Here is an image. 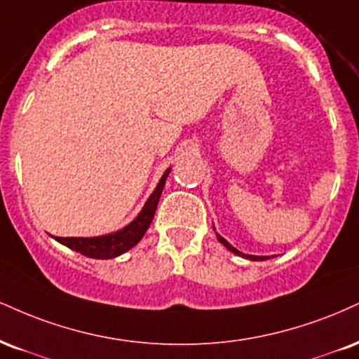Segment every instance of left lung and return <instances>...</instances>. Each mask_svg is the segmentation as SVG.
<instances>
[{"label": "left lung", "mask_w": 359, "mask_h": 359, "mask_svg": "<svg viewBox=\"0 0 359 359\" xmlns=\"http://www.w3.org/2000/svg\"><path fill=\"white\" fill-rule=\"evenodd\" d=\"M214 227V226H212ZM215 236H217V239H219V243H221L222 245H226V248L231 250V252H234L236 256H241V257H245V259H249V261H266V259H269V256H252V254H244V252H241V250H237L234 245H231L227 243L226 239H224V237L221 236V234H217V232H215ZM274 257V256H273Z\"/></svg>", "instance_id": "obj_1"}]
</instances>
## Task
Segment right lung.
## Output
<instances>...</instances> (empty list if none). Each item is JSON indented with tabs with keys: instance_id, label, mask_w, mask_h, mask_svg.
Wrapping results in <instances>:
<instances>
[{
	"instance_id": "1",
	"label": "right lung",
	"mask_w": 359,
	"mask_h": 359,
	"mask_svg": "<svg viewBox=\"0 0 359 359\" xmlns=\"http://www.w3.org/2000/svg\"><path fill=\"white\" fill-rule=\"evenodd\" d=\"M172 168L168 167L165 172H163L162 179L158 180L155 191L150 194V197L147 198V202L142 207V210L133 221L125 226L120 231L111 232V234L105 236H97V237H55L60 244L67 245L72 250H76V252L83 254L86 257L92 259H114L118 257L120 254L127 252L128 249H132L133 245L140 243V239L149 229L150 224H152V219L155 215V210H157L158 198L162 196L163 185H165V180L168 174H170Z\"/></svg>"
}]
</instances>
